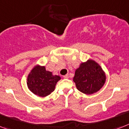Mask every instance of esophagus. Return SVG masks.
<instances>
[{"label":"esophagus","mask_w":129,"mask_h":129,"mask_svg":"<svg viewBox=\"0 0 129 129\" xmlns=\"http://www.w3.org/2000/svg\"><path fill=\"white\" fill-rule=\"evenodd\" d=\"M68 77H69V75H68V74L63 75V78H65V79H68Z\"/></svg>","instance_id":"esophagus-1"}]
</instances>
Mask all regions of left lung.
Returning a JSON list of instances; mask_svg holds the SVG:
<instances>
[{"label":"left lung","mask_w":129,"mask_h":129,"mask_svg":"<svg viewBox=\"0 0 129 129\" xmlns=\"http://www.w3.org/2000/svg\"><path fill=\"white\" fill-rule=\"evenodd\" d=\"M105 74L101 66L93 60L82 63L76 70L74 81L79 91L85 94L97 92L105 82Z\"/></svg>","instance_id":"left-lung-1"}]
</instances>
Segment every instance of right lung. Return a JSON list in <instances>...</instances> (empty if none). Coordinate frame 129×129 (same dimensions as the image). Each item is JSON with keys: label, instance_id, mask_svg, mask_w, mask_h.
<instances>
[{"label": "right lung", "instance_id": "1", "mask_svg": "<svg viewBox=\"0 0 129 129\" xmlns=\"http://www.w3.org/2000/svg\"><path fill=\"white\" fill-rule=\"evenodd\" d=\"M61 79L58 75L46 70L45 67H34L28 76V89L36 95L45 97L55 89V85Z\"/></svg>", "mask_w": 129, "mask_h": 129}]
</instances>
